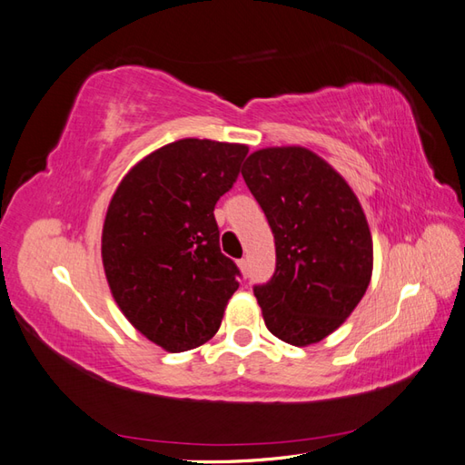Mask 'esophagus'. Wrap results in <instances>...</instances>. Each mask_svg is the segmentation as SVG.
Segmentation results:
<instances>
[{
	"instance_id": "obj_1",
	"label": "esophagus",
	"mask_w": 465,
	"mask_h": 465,
	"mask_svg": "<svg viewBox=\"0 0 465 465\" xmlns=\"http://www.w3.org/2000/svg\"><path fill=\"white\" fill-rule=\"evenodd\" d=\"M239 268H241V272H242V276L246 278V276H248V260H246V258H241V260H239Z\"/></svg>"
}]
</instances>
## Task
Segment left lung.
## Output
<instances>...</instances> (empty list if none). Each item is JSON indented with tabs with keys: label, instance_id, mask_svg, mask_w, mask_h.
<instances>
[{
	"label": "left lung",
	"instance_id": "1",
	"mask_svg": "<svg viewBox=\"0 0 465 465\" xmlns=\"http://www.w3.org/2000/svg\"><path fill=\"white\" fill-rule=\"evenodd\" d=\"M276 244V270L254 286L272 335L296 347L318 343L365 296L372 239L353 189L300 145L266 147L242 165Z\"/></svg>",
	"mask_w": 465,
	"mask_h": 465
}]
</instances>
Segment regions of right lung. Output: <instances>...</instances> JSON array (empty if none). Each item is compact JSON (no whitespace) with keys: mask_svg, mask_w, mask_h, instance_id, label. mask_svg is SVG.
<instances>
[{"mask_svg":"<svg viewBox=\"0 0 465 465\" xmlns=\"http://www.w3.org/2000/svg\"><path fill=\"white\" fill-rule=\"evenodd\" d=\"M246 153L242 143L177 140L135 163L112 195L102 229L110 292L135 330L169 353L207 343L239 288L214 205Z\"/></svg>","mask_w":465,"mask_h":465,"instance_id":"right-lung-1","label":"right lung"}]
</instances>
